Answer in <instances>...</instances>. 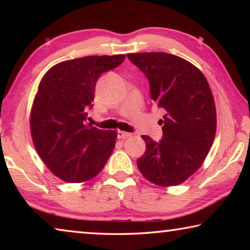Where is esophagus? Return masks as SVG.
<instances>
[{"label": "esophagus", "mask_w": 250, "mask_h": 250, "mask_svg": "<svg viewBox=\"0 0 250 250\" xmlns=\"http://www.w3.org/2000/svg\"><path fill=\"white\" fill-rule=\"evenodd\" d=\"M131 133H129V132H125V131H118V138L119 139H121V140H125V139H128V138H130L131 137Z\"/></svg>", "instance_id": "obj_1"}]
</instances>
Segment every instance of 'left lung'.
<instances>
[{
    "label": "left lung",
    "mask_w": 250,
    "mask_h": 250,
    "mask_svg": "<svg viewBox=\"0 0 250 250\" xmlns=\"http://www.w3.org/2000/svg\"><path fill=\"white\" fill-rule=\"evenodd\" d=\"M150 82L153 103L163 108V139L142 135L146 152L137 164L159 186L183 183L204 163L216 133V107L204 74L184 58L167 53L126 55Z\"/></svg>",
    "instance_id": "obj_1"
}]
</instances>
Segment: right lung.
<instances>
[{
    "mask_svg": "<svg viewBox=\"0 0 250 250\" xmlns=\"http://www.w3.org/2000/svg\"><path fill=\"white\" fill-rule=\"evenodd\" d=\"M125 55L87 56L61 62L39 84L29 116L37 153L58 179L83 183L99 174L115 149L117 132L86 125L99 76Z\"/></svg>",
    "mask_w": 250,
    "mask_h": 250,
    "instance_id": "obj_1",
    "label": "right lung"
}]
</instances>
